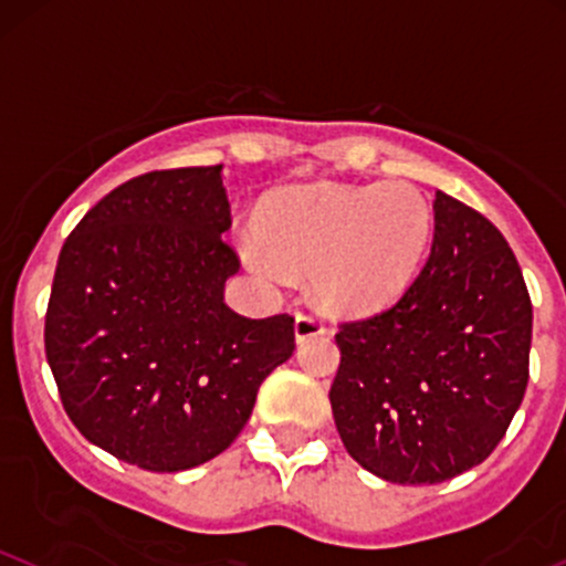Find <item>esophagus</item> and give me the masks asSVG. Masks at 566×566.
<instances>
[{
  "mask_svg": "<svg viewBox=\"0 0 566 566\" xmlns=\"http://www.w3.org/2000/svg\"><path fill=\"white\" fill-rule=\"evenodd\" d=\"M323 333H325V323L317 317V314H298V317H295V338H298V342L323 336Z\"/></svg>",
  "mask_w": 566,
  "mask_h": 566,
  "instance_id": "34e87169",
  "label": "esophagus"
}]
</instances>
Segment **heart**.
<instances>
[{
	"instance_id": "1",
	"label": "heart",
	"mask_w": 566,
	"mask_h": 566,
	"mask_svg": "<svg viewBox=\"0 0 566 566\" xmlns=\"http://www.w3.org/2000/svg\"><path fill=\"white\" fill-rule=\"evenodd\" d=\"M431 235V203L412 184H306L273 200L243 258L263 276H282L279 263L314 273L323 303L366 312L409 287Z\"/></svg>"
}]
</instances>
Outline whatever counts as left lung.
<instances>
[{
    "instance_id": "obj_1",
    "label": "left lung",
    "mask_w": 566,
    "mask_h": 566,
    "mask_svg": "<svg viewBox=\"0 0 566 566\" xmlns=\"http://www.w3.org/2000/svg\"><path fill=\"white\" fill-rule=\"evenodd\" d=\"M331 407L377 478L433 485L483 463L528 382L532 298L513 249L474 208L433 200L423 271L385 312L336 333Z\"/></svg>"
}]
</instances>
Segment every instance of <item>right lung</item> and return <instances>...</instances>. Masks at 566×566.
I'll use <instances>...</instances> for the list:
<instances>
[{
  "label": "right lung",
  "instance_id": "1",
  "mask_svg": "<svg viewBox=\"0 0 566 566\" xmlns=\"http://www.w3.org/2000/svg\"><path fill=\"white\" fill-rule=\"evenodd\" d=\"M222 165L151 170L105 195L59 252L45 358L64 412L148 472L200 467L235 442L295 319L224 303L241 268L224 241Z\"/></svg>",
  "mask_w": 566,
  "mask_h": 566
}]
</instances>
